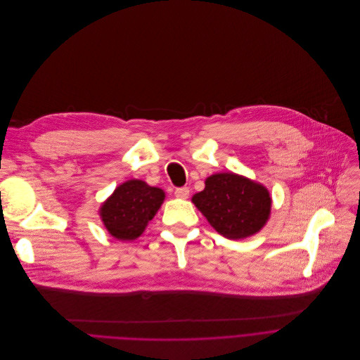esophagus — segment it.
I'll return each instance as SVG.
<instances>
[{"mask_svg": "<svg viewBox=\"0 0 360 360\" xmlns=\"http://www.w3.org/2000/svg\"><path fill=\"white\" fill-rule=\"evenodd\" d=\"M174 195L177 197V198H187L188 195H190V188L188 187H179V188H176L174 190Z\"/></svg>", "mask_w": 360, "mask_h": 360, "instance_id": "1", "label": "esophagus"}]
</instances>
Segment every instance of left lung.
<instances>
[{
    "label": "left lung",
    "instance_id": "8db88e82",
    "mask_svg": "<svg viewBox=\"0 0 360 360\" xmlns=\"http://www.w3.org/2000/svg\"><path fill=\"white\" fill-rule=\"evenodd\" d=\"M191 201L211 227L230 240L257 234L269 219L272 202L262 184L236 173L207 177L204 190Z\"/></svg>",
    "mask_w": 360,
    "mask_h": 360
}]
</instances>
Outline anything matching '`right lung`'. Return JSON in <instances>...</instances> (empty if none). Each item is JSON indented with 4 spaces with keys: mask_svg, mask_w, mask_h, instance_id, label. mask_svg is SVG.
Masks as SVG:
<instances>
[{
    "mask_svg": "<svg viewBox=\"0 0 360 360\" xmlns=\"http://www.w3.org/2000/svg\"><path fill=\"white\" fill-rule=\"evenodd\" d=\"M165 201V191L143 180H127L102 204L101 219L112 237L130 241L140 237Z\"/></svg>",
    "mask_w": 360,
    "mask_h": 360,
    "instance_id": "1",
    "label": "right lung"
}]
</instances>
